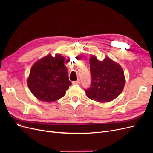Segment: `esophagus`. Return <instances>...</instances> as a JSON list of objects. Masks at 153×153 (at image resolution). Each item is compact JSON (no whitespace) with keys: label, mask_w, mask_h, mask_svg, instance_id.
Returning a JSON list of instances; mask_svg holds the SVG:
<instances>
[{"label":"esophagus","mask_w":153,"mask_h":153,"mask_svg":"<svg viewBox=\"0 0 153 153\" xmlns=\"http://www.w3.org/2000/svg\"><path fill=\"white\" fill-rule=\"evenodd\" d=\"M80 80L78 79L76 81L73 82V84H80Z\"/></svg>","instance_id":"1"}]
</instances>
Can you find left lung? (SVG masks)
Returning <instances> with one entry per match:
<instances>
[{"instance_id":"1","label":"left lung","mask_w":153,"mask_h":153,"mask_svg":"<svg viewBox=\"0 0 153 153\" xmlns=\"http://www.w3.org/2000/svg\"><path fill=\"white\" fill-rule=\"evenodd\" d=\"M90 71L91 84L85 90L88 98L106 103L114 100L121 93L125 78L123 69L117 63L108 57L100 61L95 56H92Z\"/></svg>"}]
</instances>
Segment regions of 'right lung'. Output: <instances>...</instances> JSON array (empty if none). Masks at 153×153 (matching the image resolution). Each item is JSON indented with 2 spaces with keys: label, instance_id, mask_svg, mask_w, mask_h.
I'll use <instances>...</instances> for the list:
<instances>
[{
  "label": "right lung",
  "instance_id": "right-lung-1",
  "mask_svg": "<svg viewBox=\"0 0 153 153\" xmlns=\"http://www.w3.org/2000/svg\"><path fill=\"white\" fill-rule=\"evenodd\" d=\"M64 59L60 54L55 57L48 55L32 66L27 84L39 100L50 103L61 98L71 85Z\"/></svg>",
  "mask_w": 153,
  "mask_h": 153
}]
</instances>
